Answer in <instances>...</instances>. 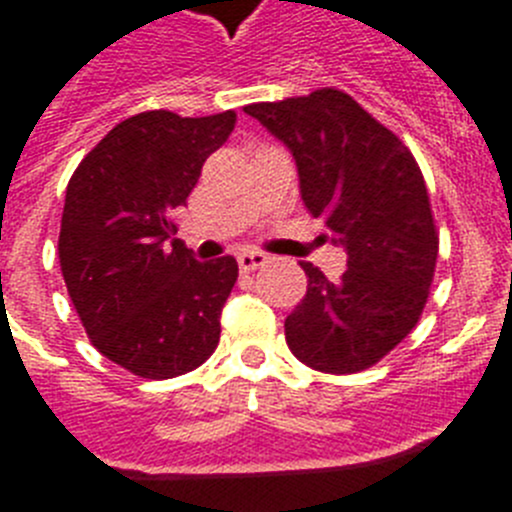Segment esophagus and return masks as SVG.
Here are the masks:
<instances>
[{
	"mask_svg": "<svg viewBox=\"0 0 512 512\" xmlns=\"http://www.w3.org/2000/svg\"><path fill=\"white\" fill-rule=\"evenodd\" d=\"M266 261H269V256L261 251H241L238 253V266H241L243 271H253L259 269V266H264Z\"/></svg>",
	"mask_w": 512,
	"mask_h": 512,
	"instance_id": "1",
	"label": "esophagus"
}]
</instances>
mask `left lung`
Wrapping results in <instances>:
<instances>
[{
    "instance_id": "1",
    "label": "left lung",
    "mask_w": 512,
    "mask_h": 512,
    "mask_svg": "<svg viewBox=\"0 0 512 512\" xmlns=\"http://www.w3.org/2000/svg\"><path fill=\"white\" fill-rule=\"evenodd\" d=\"M243 110L289 148L302 202L346 251L338 282L300 264L307 295L284 320L287 346L325 374L369 369L415 328L436 269L438 235L413 153L338 89Z\"/></svg>"
}]
</instances>
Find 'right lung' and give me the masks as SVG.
Here are the masks:
<instances>
[{
	"instance_id": "right-lung-1",
	"label": "right lung",
	"mask_w": 512,
	"mask_h": 512,
	"mask_svg": "<svg viewBox=\"0 0 512 512\" xmlns=\"http://www.w3.org/2000/svg\"><path fill=\"white\" fill-rule=\"evenodd\" d=\"M235 112L122 120L84 156L66 187L58 259L94 348L143 379H171L210 359L238 279L233 256L197 261L174 238V212Z\"/></svg>"
}]
</instances>
